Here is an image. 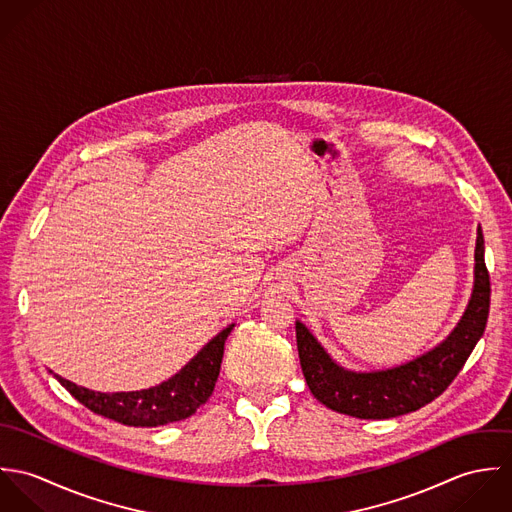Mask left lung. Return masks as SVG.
Here are the masks:
<instances>
[{
  "instance_id": "left-lung-1",
  "label": "left lung",
  "mask_w": 512,
  "mask_h": 512,
  "mask_svg": "<svg viewBox=\"0 0 512 512\" xmlns=\"http://www.w3.org/2000/svg\"><path fill=\"white\" fill-rule=\"evenodd\" d=\"M491 303L485 266V240L477 228L473 292L453 331L424 355L382 370H351L339 365L317 337L295 321L299 363L311 394L327 408L361 420H386L436 400L463 368L481 339Z\"/></svg>"
}]
</instances>
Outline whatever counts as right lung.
<instances>
[{"label":"right lung","mask_w":512,"mask_h":512,"mask_svg":"<svg viewBox=\"0 0 512 512\" xmlns=\"http://www.w3.org/2000/svg\"><path fill=\"white\" fill-rule=\"evenodd\" d=\"M234 323L215 335L169 380L134 392H94L55 374V378L90 412L136 428H157L185 420L209 400L219 378L224 343Z\"/></svg>","instance_id":"obj_1"}]
</instances>
